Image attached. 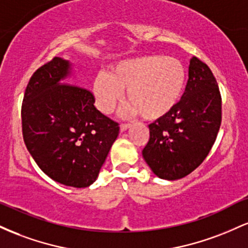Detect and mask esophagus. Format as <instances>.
<instances>
[{
	"label": "esophagus",
	"mask_w": 248,
	"mask_h": 248,
	"mask_svg": "<svg viewBox=\"0 0 248 248\" xmlns=\"http://www.w3.org/2000/svg\"><path fill=\"white\" fill-rule=\"evenodd\" d=\"M129 127H130V124H120V130H121V132H124V130H127Z\"/></svg>",
	"instance_id": "obj_1"
}]
</instances>
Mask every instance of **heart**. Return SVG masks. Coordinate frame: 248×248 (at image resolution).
I'll list each match as a JSON object with an SVG mask.
<instances>
[{"mask_svg": "<svg viewBox=\"0 0 248 248\" xmlns=\"http://www.w3.org/2000/svg\"><path fill=\"white\" fill-rule=\"evenodd\" d=\"M186 71L181 61L163 55H143L112 65L109 72L95 77L92 85L96 107L109 114L126 91L124 113H140L158 120L172 112L183 96Z\"/></svg>", "mask_w": 248, "mask_h": 248, "instance_id": "obj_1", "label": "heart"}]
</instances>
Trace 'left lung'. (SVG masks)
<instances>
[{
	"label": "left lung",
	"mask_w": 248,
	"mask_h": 248,
	"mask_svg": "<svg viewBox=\"0 0 248 248\" xmlns=\"http://www.w3.org/2000/svg\"><path fill=\"white\" fill-rule=\"evenodd\" d=\"M221 124V95L212 71L192 57L186 92L170 114L149 124L144 161L160 178L186 177L202 164Z\"/></svg>",
	"instance_id": "1"
}]
</instances>
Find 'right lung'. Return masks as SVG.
Masks as SVG:
<instances>
[{"instance_id": "add662e5", "label": "right lung", "mask_w": 248, "mask_h": 248, "mask_svg": "<svg viewBox=\"0 0 248 248\" xmlns=\"http://www.w3.org/2000/svg\"><path fill=\"white\" fill-rule=\"evenodd\" d=\"M70 69L69 62L55 57L31 76L22 132L43 172L64 186L86 187L98 177L120 127L96 109L91 91L67 82Z\"/></svg>"}]
</instances>
